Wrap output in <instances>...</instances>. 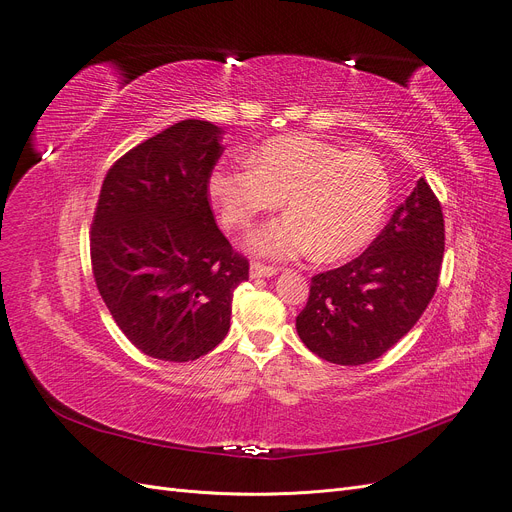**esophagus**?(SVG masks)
Listing matches in <instances>:
<instances>
[{"label": "esophagus", "mask_w": 512, "mask_h": 512, "mask_svg": "<svg viewBox=\"0 0 512 512\" xmlns=\"http://www.w3.org/2000/svg\"><path fill=\"white\" fill-rule=\"evenodd\" d=\"M249 274H251V278H272V276L278 274V270H276V267H272V265H263V263L253 261Z\"/></svg>", "instance_id": "obj_1"}]
</instances>
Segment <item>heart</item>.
Returning a JSON list of instances; mask_svg holds the SVG:
<instances>
[{"instance_id":"heart-1","label":"heart","mask_w":512,"mask_h":512,"mask_svg":"<svg viewBox=\"0 0 512 512\" xmlns=\"http://www.w3.org/2000/svg\"><path fill=\"white\" fill-rule=\"evenodd\" d=\"M209 197L228 230H247L261 213L290 209L249 238V251L288 261L315 251L338 261L365 249L390 203V176L365 149L340 147L309 134L263 143L253 164L218 166Z\"/></svg>"}]
</instances>
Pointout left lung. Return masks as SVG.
Listing matches in <instances>:
<instances>
[{
	"mask_svg": "<svg viewBox=\"0 0 512 512\" xmlns=\"http://www.w3.org/2000/svg\"><path fill=\"white\" fill-rule=\"evenodd\" d=\"M444 257V215L419 178L357 259L311 278L297 332L317 357L363 365L405 336L432 301Z\"/></svg>",
	"mask_w": 512,
	"mask_h": 512,
	"instance_id": "obj_1",
	"label": "left lung"
}]
</instances>
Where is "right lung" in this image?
<instances>
[{"instance_id": "obj_1", "label": "right lung", "mask_w": 512, "mask_h": 512, "mask_svg": "<svg viewBox=\"0 0 512 512\" xmlns=\"http://www.w3.org/2000/svg\"><path fill=\"white\" fill-rule=\"evenodd\" d=\"M222 128L182 120L124 153L107 172L91 226L103 303L141 353L195 361L230 330L234 288L249 261L209 205Z\"/></svg>"}]
</instances>
